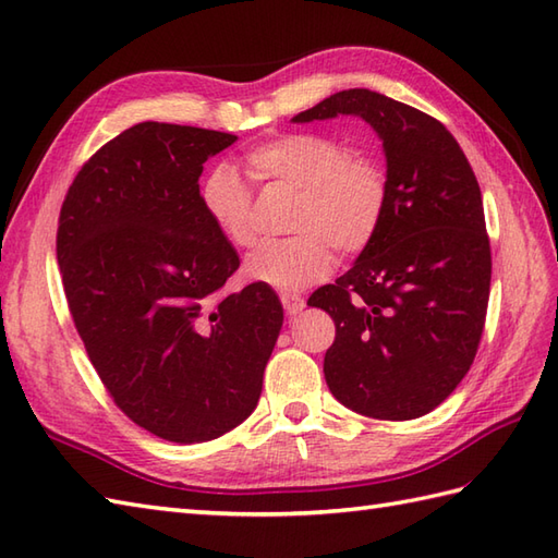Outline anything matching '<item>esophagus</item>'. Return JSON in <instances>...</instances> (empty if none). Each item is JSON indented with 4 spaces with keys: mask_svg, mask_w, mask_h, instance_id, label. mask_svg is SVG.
Listing matches in <instances>:
<instances>
[{
    "mask_svg": "<svg viewBox=\"0 0 558 558\" xmlns=\"http://www.w3.org/2000/svg\"><path fill=\"white\" fill-rule=\"evenodd\" d=\"M280 302H282L284 314H288V316H296L306 306L304 296L302 294H294V292H282L280 294Z\"/></svg>",
    "mask_w": 558,
    "mask_h": 558,
    "instance_id": "1",
    "label": "esophagus"
}]
</instances>
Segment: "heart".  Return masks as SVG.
<instances>
[{
    "label": "heart",
    "instance_id": "b5f03b06",
    "mask_svg": "<svg viewBox=\"0 0 558 558\" xmlns=\"http://www.w3.org/2000/svg\"><path fill=\"white\" fill-rule=\"evenodd\" d=\"M252 178L300 190L288 240L264 242L244 264L254 282L280 292H300L326 278L335 247L354 254L380 228L387 206V173L366 157H349L338 140L316 133H284L244 154ZM202 206L232 247L254 244L252 192L228 163L214 166L202 183Z\"/></svg>",
    "mask_w": 558,
    "mask_h": 558
}]
</instances>
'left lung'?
<instances>
[{
  "label": "left lung",
  "instance_id": "1",
  "mask_svg": "<svg viewBox=\"0 0 558 558\" xmlns=\"http://www.w3.org/2000/svg\"><path fill=\"white\" fill-rule=\"evenodd\" d=\"M356 116L383 142L387 206L375 238L308 306L328 311L323 373L361 416L411 421L457 390L485 328L492 256L483 194L459 142L433 116L354 87L292 123Z\"/></svg>",
  "mask_w": 558,
  "mask_h": 558
}]
</instances>
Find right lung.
<instances>
[{"mask_svg": "<svg viewBox=\"0 0 558 558\" xmlns=\"http://www.w3.org/2000/svg\"><path fill=\"white\" fill-rule=\"evenodd\" d=\"M238 137L145 121L69 187L57 258L77 335L128 418L168 442H209L262 397L282 328L262 282L223 294L240 256L206 216L204 161Z\"/></svg>", "mask_w": 558, "mask_h": 558, "instance_id": "obj_1", "label": "right lung"}]
</instances>
